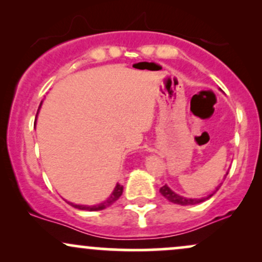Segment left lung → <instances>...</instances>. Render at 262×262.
<instances>
[{
  "mask_svg": "<svg viewBox=\"0 0 262 262\" xmlns=\"http://www.w3.org/2000/svg\"><path fill=\"white\" fill-rule=\"evenodd\" d=\"M227 175H228V173H227ZM227 175H225V177H227ZM219 187H221V186H219ZM160 193L165 198H166L167 201H170V202H172V203L181 204V206H192V204H197V203L203 202V201L208 200V198L212 197L213 194L215 193V192H213L212 194H209V196L206 197V198H198V200H196V198H185V197H182V196H179V194L175 193V192H173V191H171V189L167 187L166 185H165V186H162V187L160 188Z\"/></svg>",
  "mask_w": 262,
  "mask_h": 262,
  "instance_id": "1",
  "label": "left lung"
}]
</instances>
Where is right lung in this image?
Wrapping results in <instances>:
<instances>
[{
	"mask_svg": "<svg viewBox=\"0 0 262 262\" xmlns=\"http://www.w3.org/2000/svg\"><path fill=\"white\" fill-rule=\"evenodd\" d=\"M39 108H40V106H39ZM122 193H123V186L119 185V183H117L116 188H114V191L112 192V194H111V197L108 198L107 201H104V202H102L100 204H96V206H80V204H73V203H70V204L73 207H75V208L81 209V210H90V212H93V210H102V209L107 208V207L112 206V204L122 196Z\"/></svg>",
	"mask_w": 262,
	"mask_h": 262,
	"instance_id": "right-lung-1",
	"label": "right lung"
}]
</instances>
